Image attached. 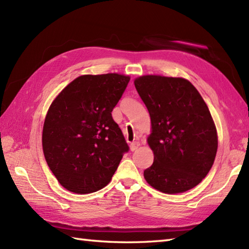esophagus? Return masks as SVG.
I'll return each instance as SVG.
<instances>
[{"mask_svg":"<svg viewBox=\"0 0 249 249\" xmlns=\"http://www.w3.org/2000/svg\"><path fill=\"white\" fill-rule=\"evenodd\" d=\"M140 146V143L138 141H134V142H131L130 143V145H129V147H130V151H136L137 149H138V147Z\"/></svg>","mask_w":249,"mask_h":249,"instance_id":"obj_1","label":"esophagus"}]
</instances>
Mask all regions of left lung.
Here are the masks:
<instances>
[{"label": "left lung", "mask_w": 249, "mask_h": 249, "mask_svg": "<svg viewBox=\"0 0 249 249\" xmlns=\"http://www.w3.org/2000/svg\"><path fill=\"white\" fill-rule=\"evenodd\" d=\"M135 87L151 116L147 143L154 162L144 170L152 187L165 194L194 188L212 168L217 131L208 106L183 78L142 76Z\"/></svg>", "instance_id": "obj_1"}]
</instances>
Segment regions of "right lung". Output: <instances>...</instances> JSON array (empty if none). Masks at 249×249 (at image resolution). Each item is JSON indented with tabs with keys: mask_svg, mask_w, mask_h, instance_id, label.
I'll return each mask as SVG.
<instances>
[{
	"mask_svg": "<svg viewBox=\"0 0 249 249\" xmlns=\"http://www.w3.org/2000/svg\"><path fill=\"white\" fill-rule=\"evenodd\" d=\"M129 80L119 73L80 76L51 104L43 129L44 155L70 192L83 195L107 186L129 151L111 114Z\"/></svg>",
	"mask_w": 249,
	"mask_h": 249,
	"instance_id": "1",
	"label": "right lung"
}]
</instances>
